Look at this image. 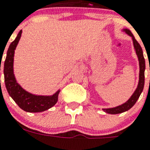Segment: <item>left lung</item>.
<instances>
[{"instance_id": "8db88e82", "label": "left lung", "mask_w": 150, "mask_h": 150, "mask_svg": "<svg viewBox=\"0 0 150 150\" xmlns=\"http://www.w3.org/2000/svg\"><path fill=\"white\" fill-rule=\"evenodd\" d=\"M122 31L125 32L126 34H128V36H131L132 39L133 46L135 48V51L136 53V55L138 57L139 63V83H138L137 88L133 93V94L131 96V97L128 99L125 103H124L121 105H119L117 107H112V108H103V110L105 113L110 114H121L123 112H125L131 109L132 107L135 105L138 99L139 98L140 95L142 93L143 88H144L145 84V70H146V62H145V58L143 56V52L141 46L139 43H138L136 40L135 39L132 32L128 29H123Z\"/></svg>"}]
</instances>
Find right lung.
<instances>
[{"instance_id": "add662e5", "label": "right lung", "mask_w": 150, "mask_h": 150, "mask_svg": "<svg viewBox=\"0 0 150 150\" xmlns=\"http://www.w3.org/2000/svg\"><path fill=\"white\" fill-rule=\"evenodd\" d=\"M22 30L18 33L17 37L11 43L7 51L4 64V75L6 89L8 94L14 100L18 106L23 110L30 113L45 111L56 104L58 100V94L60 89L50 96H41L30 93L25 90L17 82L14 74V56L15 50L19 42Z\"/></svg>"}]
</instances>
